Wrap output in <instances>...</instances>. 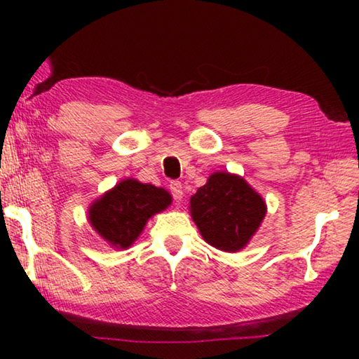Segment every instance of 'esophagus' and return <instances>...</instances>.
Instances as JSON below:
<instances>
[{"mask_svg":"<svg viewBox=\"0 0 359 359\" xmlns=\"http://www.w3.org/2000/svg\"><path fill=\"white\" fill-rule=\"evenodd\" d=\"M169 190H171L174 199H177V201H180V199L184 198V188H182V184L179 180L171 182V185H169Z\"/></svg>","mask_w":359,"mask_h":359,"instance_id":"34e87169","label":"esophagus"}]
</instances>
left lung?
<instances>
[{"instance_id":"1","label":"left lung","mask_w":359,"mask_h":359,"mask_svg":"<svg viewBox=\"0 0 359 359\" xmlns=\"http://www.w3.org/2000/svg\"><path fill=\"white\" fill-rule=\"evenodd\" d=\"M190 214L203 239L218 250L245 248L266 217V203L238 174L217 171L190 198Z\"/></svg>"}]
</instances>
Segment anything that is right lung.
Instances as JSON below:
<instances>
[{"instance_id": "obj_1", "label": "right lung", "mask_w": 359, "mask_h": 359, "mask_svg": "<svg viewBox=\"0 0 359 359\" xmlns=\"http://www.w3.org/2000/svg\"><path fill=\"white\" fill-rule=\"evenodd\" d=\"M171 203L172 196L165 188L128 177L95 199L87 215L102 241L125 250L135 244L150 218Z\"/></svg>"}]
</instances>
